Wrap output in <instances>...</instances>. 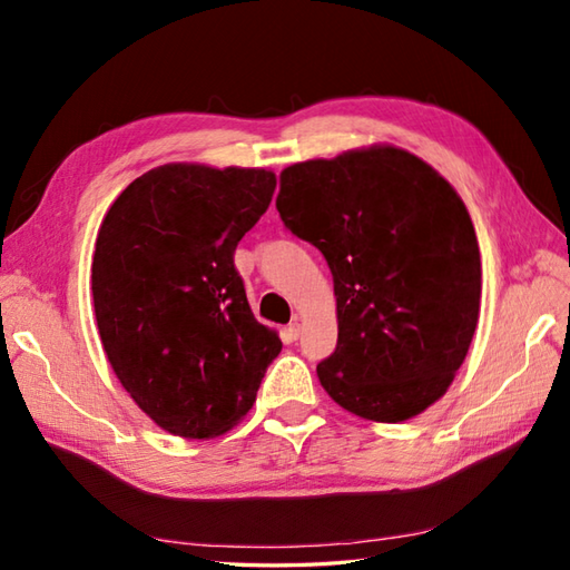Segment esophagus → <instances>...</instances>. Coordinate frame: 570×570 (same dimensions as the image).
<instances>
[{"label":"esophagus","mask_w":570,"mask_h":570,"mask_svg":"<svg viewBox=\"0 0 570 570\" xmlns=\"http://www.w3.org/2000/svg\"><path fill=\"white\" fill-rule=\"evenodd\" d=\"M301 331H304V325H301L298 321H294V323H288V328H286V335L292 337V341H298V335H301Z\"/></svg>","instance_id":"obj_1"}]
</instances>
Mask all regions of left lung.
Instances as JSON below:
<instances>
[{"mask_svg": "<svg viewBox=\"0 0 570 570\" xmlns=\"http://www.w3.org/2000/svg\"><path fill=\"white\" fill-rule=\"evenodd\" d=\"M276 210L321 249L337 301V345L318 362L333 402L396 423L445 394L480 313V247L453 186L396 147L288 166Z\"/></svg>", "mask_w": 570, "mask_h": 570, "instance_id": "obj_1", "label": "left lung"}]
</instances>
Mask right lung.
I'll use <instances>...</instances> for the list:
<instances>
[{"mask_svg": "<svg viewBox=\"0 0 570 570\" xmlns=\"http://www.w3.org/2000/svg\"><path fill=\"white\" fill-rule=\"evenodd\" d=\"M264 168L166 164L119 193L92 257L107 360L139 409L184 439H213L252 409L282 341L247 304L235 249L266 213Z\"/></svg>", "mask_w": 570, "mask_h": 570, "instance_id": "1", "label": "right lung"}]
</instances>
